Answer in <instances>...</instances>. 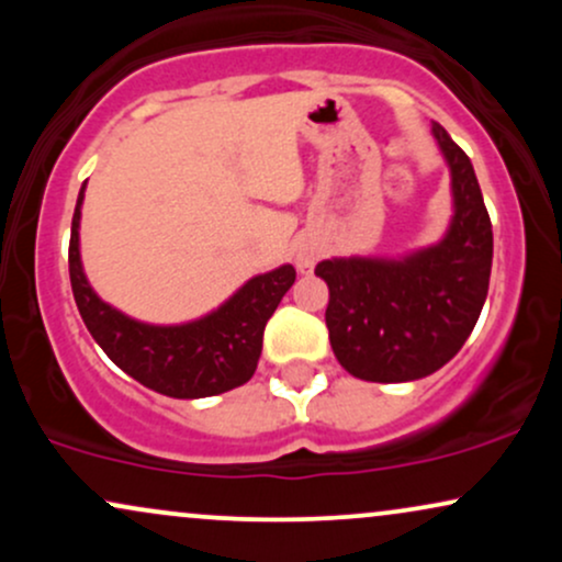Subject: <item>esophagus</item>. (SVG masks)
<instances>
[{
    "label": "esophagus",
    "instance_id": "esophagus-1",
    "mask_svg": "<svg viewBox=\"0 0 562 562\" xmlns=\"http://www.w3.org/2000/svg\"><path fill=\"white\" fill-rule=\"evenodd\" d=\"M295 267H299L301 272H308V269L314 267V256H312V254H306V250H301L299 259H295Z\"/></svg>",
    "mask_w": 562,
    "mask_h": 562
}]
</instances>
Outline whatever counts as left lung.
Wrapping results in <instances>:
<instances>
[{"mask_svg": "<svg viewBox=\"0 0 562 562\" xmlns=\"http://www.w3.org/2000/svg\"><path fill=\"white\" fill-rule=\"evenodd\" d=\"M434 137L451 171L454 216L443 240L406 259L319 261L330 288L325 322L340 367L372 383H406L441 370L481 317L492 277V218L473 164L447 128Z\"/></svg>", "mask_w": 562, "mask_h": 562, "instance_id": "left-lung-1", "label": "left lung"}]
</instances>
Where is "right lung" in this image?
<instances>
[{
  "label": "right lung",
  "instance_id": "right-lung-1",
  "mask_svg": "<svg viewBox=\"0 0 562 562\" xmlns=\"http://www.w3.org/2000/svg\"><path fill=\"white\" fill-rule=\"evenodd\" d=\"M83 187L70 224L68 272L76 306L102 351L126 375L171 398H203L232 391L254 378L263 327L295 282L285 267L248 280L216 312L187 325H145L100 301L81 269L79 218Z\"/></svg>",
  "mask_w": 562,
  "mask_h": 562
}]
</instances>
